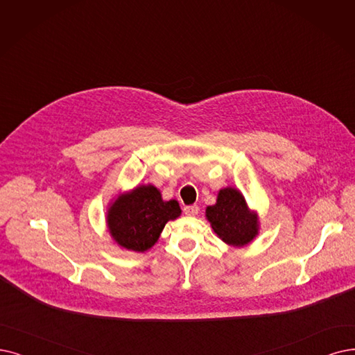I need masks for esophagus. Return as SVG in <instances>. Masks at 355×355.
I'll return each instance as SVG.
<instances>
[{
	"instance_id": "obj_1",
	"label": "esophagus",
	"mask_w": 355,
	"mask_h": 355,
	"mask_svg": "<svg viewBox=\"0 0 355 355\" xmlns=\"http://www.w3.org/2000/svg\"><path fill=\"white\" fill-rule=\"evenodd\" d=\"M183 212H185L187 216L193 217V216H198V212H200V207H198V205H188V207L183 208Z\"/></svg>"
}]
</instances>
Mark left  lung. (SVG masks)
Listing matches in <instances>:
<instances>
[{
	"label": "left lung",
	"mask_w": 355,
	"mask_h": 355,
	"mask_svg": "<svg viewBox=\"0 0 355 355\" xmlns=\"http://www.w3.org/2000/svg\"><path fill=\"white\" fill-rule=\"evenodd\" d=\"M205 216L212 230L230 246H246L258 236V214L249 209L245 196L236 188L220 189L217 202L207 207Z\"/></svg>",
	"instance_id": "obj_1"
}]
</instances>
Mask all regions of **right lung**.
Instances as JSON below:
<instances>
[{
	"label": "right lung",
	"mask_w": 355,
	"mask_h": 355,
	"mask_svg": "<svg viewBox=\"0 0 355 355\" xmlns=\"http://www.w3.org/2000/svg\"><path fill=\"white\" fill-rule=\"evenodd\" d=\"M176 200L163 201L153 185H139L121 193L107 209L106 223L115 242L132 252H146L157 242L164 225L180 216Z\"/></svg>",
	"instance_id": "obj_1"
}]
</instances>
